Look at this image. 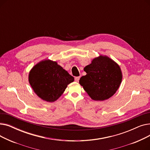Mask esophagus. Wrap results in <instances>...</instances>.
Listing matches in <instances>:
<instances>
[{
    "label": "esophagus",
    "instance_id": "34e87169",
    "mask_svg": "<svg viewBox=\"0 0 150 150\" xmlns=\"http://www.w3.org/2000/svg\"><path fill=\"white\" fill-rule=\"evenodd\" d=\"M80 78V76H76V77H75V81H76V82H78V81H79Z\"/></svg>",
    "mask_w": 150,
    "mask_h": 150
}]
</instances>
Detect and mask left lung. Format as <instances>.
<instances>
[{
	"mask_svg": "<svg viewBox=\"0 0 150 150\" xmlns=\"http://www.w3.org/2000/svg\"><path fill=\"white\" fill-rule=\"evenodd\" d=\"M84 70L86 75L81 77L80 84L96 101H104L111 97L122 80L120 66L106 56L100 55L94 58Z\"/></svg>",
	"mask_w": 150,
	"mask_h": 150,
	"instance_id": "obj_1",
	"label": "left lung"
}]
</instances>
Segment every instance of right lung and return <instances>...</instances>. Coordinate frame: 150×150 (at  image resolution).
<instances>
[{
    "instance_id": "obj_1",
    "label": "right lung",
    "mask_w": 150,
    "mask_h": 150,
    "mask_svg": "<svg viewBox=\"0 0 150 150\" xmlns=\"http://www.w3.org/2000/svg\"><path fill=\"white\" fill-rule=\"evenodd\" d=\"M28 81L36 95L43 100H58L74 78L56 61L45 59L38 62L29 73Z\"/></svg>"
}]
</instances>
